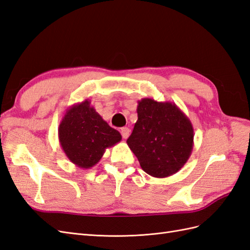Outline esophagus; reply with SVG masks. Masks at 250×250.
Listing matches in <instances>:
<instances>
[{
    "instance_id": "obj_1",
    "label": "esophagus",
    "mask_w": 250,
    "mask_h": 250,
    "mask_svg": "<svg viewBox=\"0 0 250 250\" xmlns=\"http://www.w3.org/2000/svg\"><path fill=\"white\" fill-rule=\"evenodd\" d=\"M121 134H122V137H123V139H127L128 137H129V134H130V130H129V128H127V127H123V128H121Z\"/></svg>"
}]
</instances>
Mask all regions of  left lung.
<instances>
[{
  "label": "left lung",
  "instance_id": "1",
  "mask_svg": "<svg viewBox=\"0 0 250 250\" xmlns=\"http://www.w3.org/2000/svg\"><path fill=\"white\" fill-rule=\"evenodd\" d=\"M138 121L127 140L141 168L155 178L177 173L190 158L194 128L175 103L153 98L138 101Z\"/></svg>",
  "mask_w": 250,
  "mask_h": 250
}]
</instances>
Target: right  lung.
Segmentation results:
<instances>
[{"label":"right lung","instance_id":"right-lung-1","mask_svg":"<svg viewBox=\"0 0 250 250\" xmlns=\"http://www.w3.org/2000/svg\"><path fill=\"white\" fill-rule=\"evenodd\" d=\"M58 140L70 162L87 170L100 162L105 150L122 141V135L86 99L66 108L58 126Z\"/></svg>","mask_w":250,"mask_h":250}]
</instances>
